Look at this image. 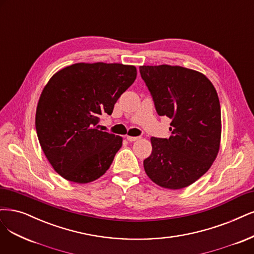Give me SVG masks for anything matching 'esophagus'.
Instances as JSON below:
<instances>
[{"instance_id": "1", "label": "esophagus", "mask_w": 254, "mask_h": 254, "mask_svg": "<svg viewBox=\"0 0 254 254\" xmlns=\"http://www.w3.org/2000/svg\"><path fill=\"white\" fill-rule=\"evenodd\" d=\"M141 137L139 136H130V135H127V139L129 142H135L137 141V139H139Z\"/></svg>"}]
</instances>
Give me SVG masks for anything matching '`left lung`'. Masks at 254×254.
<instances>
[{
  "instance_id": "left-lung-1",
  "label": "left lung",
  "mask_w": 254,
  "mask_h": 254,
  "mask_svg": "<svg viewBox=\"0 0 254 254\" xmlns=\"http://www.w3.org/2000/svg\"><path fill=\"white\" fill-rule=\"evenodd\" d=\"M139 72L157 115L171 119L169 138L151 137L145 172L163 188H185L204 176L220 150L216 90L203 73L181 66H141Z\"/></svg>"
}]
</instances>
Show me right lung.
Listing matches in <instances>:
<instances>
[{
	"mask_svg": "<svg viewBox=\"0 0 254 254\" xmlns=\"http://www.w3.org/2000/svg\"><path fill=\"white\" fill-rule=\"evenodd\" d=\"M135 77L134 66L117 63H77L52 75L38 103L36 129L61 177L85 184L108 170L123 138L100 130V119L111 115Z\"/></svg>",
	"mask_w": 254,
	"mask_h": 254,
	"instance_id": "right-lung-1",
	"label": "right lung"
}]
</instances>
